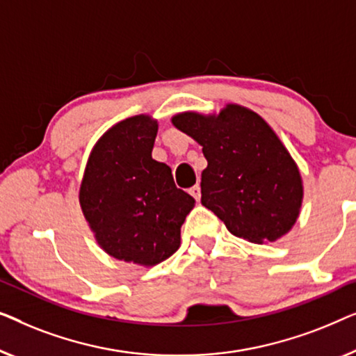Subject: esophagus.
Returning a JSON list of instances; mask_svg holds the SVG:
<instances>
[{
    "label": "esophagus",
    "mask_w": 356,
    "mask_h": 356,
    "mask_svg": "<svg viewBox=\"0 0 356 356\" xmlns=\"http://www.w3.org/2000/svg\"><path fill=\"white\" fill-rule=\"evenodd\" d=\"M188 193L192 195V197L197 200V202H200V197H202V188H200V185L197 184V185H193V187L188 190Z\"/></svg>",
    "instance_id": "1"
}]
</instances>
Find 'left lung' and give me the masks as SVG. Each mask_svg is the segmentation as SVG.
I'll return each instance as SVG.
<instances>
[{"label":"left lung","instance_id":"left-lung-1","mask_svg":"<svg viewBox=\"0 0 356 356\" xmlns=\"http://www.w3.org/2000/svg\"><path fill=\"white\" fill-rule=\"evenodd\" d=\"M174 126L203 147L202 204L250 242H274L298 218L303 187L297 164L271 127L247 108L219 116L184 113Z\"/></svg>","mask_w":356,"mask_h":356}]
</instances>
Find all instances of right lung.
<instances>
[{"label": "right lung", "mask_w": 356, "mask_h": 356, "mask_svg": "<svg viewBox=\"0 0 356 356\" xmlns=\"http://www.w3.org/2000/svg\"><path fill=\"white\" fill-rule=\"evenodd\" d=\"M158 124L135 116L111 127L90 154L80 204L111 257L153 266L176 253L195 200L174 184L171 168L152 158Z\"/></svg>", "instance_id": "add662e5"}]
</instances>
